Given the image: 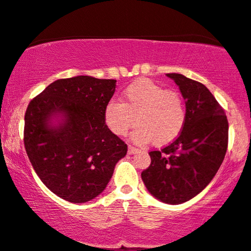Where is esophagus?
Listing matches in <instances>:
<instances>
[{"label": "esophagus", "mask_w": 251, "mask_h": 251, "mask_svg": "<svg viewBox=\"0 0 251 251\" xmlns=\"http://www.w3.org/2000/svg\"><path fill=\"white\" fill-rule=\"evenodd\" d=\"M128 154L129 155H132V154H135V153H138L139 151V149L138 148H135V147H133V146H128Z\"/></svg>", "instance_id": "esophagus-1"}]
</instances>
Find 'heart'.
I'll return each mask as SVG.
<instances>
[{"mask_svg": "<svg viewBox=\"0 0 251 251\" xmlns=\"http://www.w3.org/2000/svg\"><path fill=\"white\" fill-rule=\"evenodd\" d=\"M132 140L162 147L178 138L186 123L182 96L155 82L141 78L123 91L122 102L112 100L104 110V122L113 134L123 136L135 125Z\"/></svg>", "mask_w": 251, "mask_h": 251, "instance_id": "1", "label": "heart"}]
</instances>
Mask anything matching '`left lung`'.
Here are the masks:
<instances>
[{"label": "left lung", "mask_w": 251, "mask_h": 251, "mask_svg": "<svg viewBox=\"0 0 251 251\" xmlns=\"http://www.w3.org/2000/svg\"><path fill=\"white\" fill-rule=\"evenodd\" d=\"M167 76L185 100L186 123L173 144L149 153L151 163L141 178L158 201L178 205L201 193L218 173L227 151L228 122L204 84L176 73Z\"/></svg>", "instance_id": "obj_1"}]
</instances>
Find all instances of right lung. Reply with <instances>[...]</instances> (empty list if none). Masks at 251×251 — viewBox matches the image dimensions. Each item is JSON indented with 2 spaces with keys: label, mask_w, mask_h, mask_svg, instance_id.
<instances>
[{
  "label": "right lung",
  "mask_w": 251,
  "mask_h": 251,
  "mask_svg": "<svg viewBox=\"0 0 251 251\" xmlns=\"http://www.w3.org/2000/svg\"><path fill=\"white\" fill-rule=\"evenodd\" d=\"M116 80L61 78L34 97L25 112L24 146L41 182L74 204L106 188L127 145L104 122Z\"/></svg>",
  "instance_id": "right-lung-1"
}]
</instances>
